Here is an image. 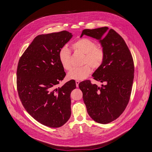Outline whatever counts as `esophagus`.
Segmentation results:
<instances>
[{
    "label": "esophagus",
    "instance_id": "obj_1",
    "mask_svg": "<svg viewBox=\"0 0 152 152\" xmlns=\"http://www.w3.org/2000/svg\"><path fill=\"white\" fill-rule=\"evenodd\" d=\"M79 80H76V87H78L79 86Z\"/></svg>",
    "mask_w": 152,
    "mask_h": 152
}]
</instances>
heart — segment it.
<instances>
[{"label":"heart","instance_id":"b5f03b06","mask_svg":"<svg viewBox=\"0 0 152 152\" xmlns=\"http://www.w3.org/2000/svg\"><path fill=\"white\" fill-rule=\"evenodd\" d=\"M97 43L89 38H80L72 45L73 49L84 55L83 64H86L80 68L72 69L67 74L70 79L83 80L87 77L91 72V67L97 69L100 67L104 59V50L97 48ZM59 59L62 67L66 70L72 69L70 62V52L66 46L62 48L59 52Z\"/></svg>","mask_w":152,"mask_h":152}]
</instances>
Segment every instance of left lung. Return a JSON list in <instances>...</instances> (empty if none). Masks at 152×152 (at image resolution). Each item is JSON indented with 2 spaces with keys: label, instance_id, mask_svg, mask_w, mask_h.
<instances>
[{
  "label": "left lung",
  "instance_id": "left-lung-1",
  "mask_svg": "<svg viewBox=\"0 0 152 152\" xmlns=\"http://www.w3.org/2000/svg\"><path fill=\"white\" fill-rule=\"evenodd\" d=\"M83 35L98 39L104 50V61L92 76L104 85L98 86L87 80L79 87L90 117L107 124L119 117L129 103L134 77L133 58L123 38L112 29H84L80 37Z\"/></svg>",
  "mask_w": 152,
  "mask_h": 152
}]
</instances>
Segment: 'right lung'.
Wrapping results in <instances>:
<instances>
[{
    "label": "right lung",
    "mask_w": 152,
    "mask_h": 152,
    "mask_svg": "<svg viewBox=\"0 0 152 152\" xmlns=\"http://www.w3.org/2000/svg\"><path fill=\"white\" fill-rule=\"evenodd\" d=\"M72 37L66 31L39 35L18 63L17 88L21 103L35 120L50 127L63 126L71 115L70 94L76 82L56 86L66 75L59 52Z\"/></svg>",
    "instance_id": "right-lung-1"
}]
</instances>
